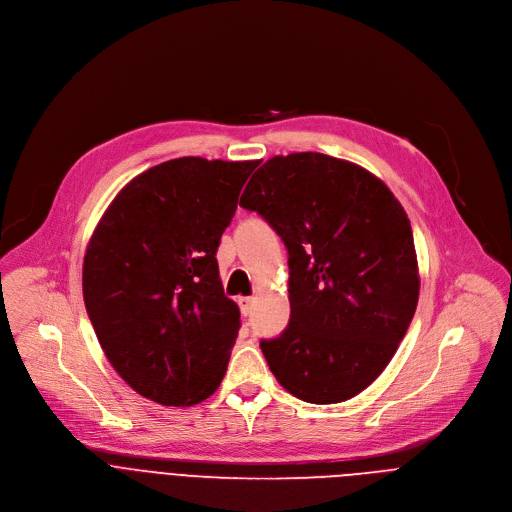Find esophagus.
<instances>
[{"label":"esophagus","mask_w":512,"mask_h":512,"mask_svg":"<svg viewBox=\"0 0 512 512\" xmlns=\"http://www.w3.org/2000/svg\"><path fill=\"white\" fill-rule=\"evenodd\" d=\"M239 308L243 316H249L253 310V298H239Z\"/></svg>","instance_id":"esophagus-1"}]
</instances>
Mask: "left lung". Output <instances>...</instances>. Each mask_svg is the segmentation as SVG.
<instances>
[{"mask_svg": "<svg viewBox=\"0 0 512 512\" xmlns=\"http://www.w3.org/2000/svg\"><path fill=\"white\" fill-rule=\"evenodd\" d=\"M243 208L281 237L289 265V324L261 350L294 397L340 403L391 362L419 300L411 223L383 180L318 152L267 160Z\"/></svg>", "mask_w": 512, "mask_h": 512, "instance_id": "obj_1", "label": "left lung"}]
</instances>
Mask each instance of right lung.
Returning <instances> with one entry per match:
<instances>
[{"label": "right lung", "instance_id": "add662e5", "mask_svg": "<svg viewBox=\"0 0 512 512\" xmlns=\"http://www.w3.org/2000/svg\"><path fill=\"white\" fill-rule=\"evenodd\" d=\"M257 164L188 156L145 170L89 241L87 314L113 369L145 399L196 405L227 373L241 314L216 249Z\"/></svg>", "mask_w": 512, "mask_h": 512}]
</instances>
